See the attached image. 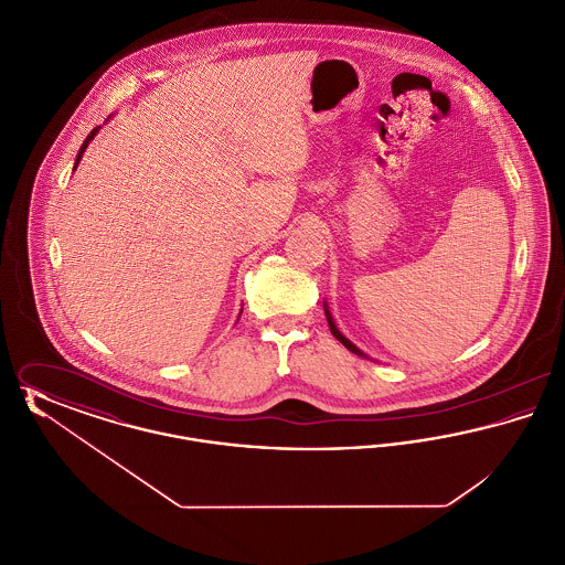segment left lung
I'll use <instances>...</instances> for the list:
<instances>
[{"label": "left lung", "mask_w": 565, "mask_h": 565, "mask_svg": "<svg viewBox=\"0 0 565 565\" xmlns=\"http://www.w3.org/2000/svg\"><path fill=\"white\" fill-rule=\"evenodd\" d=\"M323 311H326V320H328V326H330V332H332V334H334V339H337V341H341V343H343V345H345V348H348V350L353 351V353H355V355H362V358H369V355H366V353H362V351L358 350V348H355V345H353V343H351V341H350V339H348V337H343V332H341V330H339V328H337V323H334V320H332V316H330V311H328V305H326V302H323Z\"/></svg>", "instance_id": "1"}]
</instances>
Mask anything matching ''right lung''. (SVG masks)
<instances>
[{
	"mask_svg": "<svg viewBox=\"0 0 565 565\" xmlns=\"http://www.w3.org/2000/svg\"><path fill=\"white\" fill-rule=\"evenodd\" d=\"M99 129H102V127H95V129H93V131H90V134H88V137H86V139H84V143H82L81 152H78V157H76V164H74V169H76V167H78V162H81L82 154H84V150H86V148H88V143H90V139H93V137H95V135L99 134Z\"/></svg>",
	"mask_w": 565,
	"mask_h": 565,
	"instance_id": "right-lung-1",
	"label": "right lung"
}]
</instances>
